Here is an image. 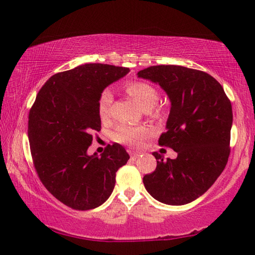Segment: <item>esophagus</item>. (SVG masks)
<instances>
[{"instance_id": "obj_1", "label": "esophagus", "mask_w": 255, "mask_h": 255, "mask_svg": "<svg viewBox=\"0 0 255 255\" xmlns=\"http://www.w3.org/2000/svg\"><path fill=\"white\" fill-rule=\"evenodd\" d=\"M139 152H135V151H131L130 153H129V155H130V159L131 160H136L139 157Z\"/></svg>"}]
</instances>
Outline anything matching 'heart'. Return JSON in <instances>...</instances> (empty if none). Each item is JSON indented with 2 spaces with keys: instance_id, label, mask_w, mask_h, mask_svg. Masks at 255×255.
Listing matches in <instances>:
<instances>
[{
  "instance_id": "b5f03b06",
  "label": "heart",
  "mask_w": 255,
  "mask_h": 255,
  "mask_svg": "<svg viewBox=\"0 0 255 255\" xmlns=\"http://www.w3.org/2000/svg\"><path fill=\"white\" fill-rule=\"evenodd\" d=\"M127 94L132 100L137 102L143 109L152 116H158L159 110L154 108V104L159 100V93L153 86L149 82L140 81H131L127 83L126 86ZM113 102V94L110 89H104L98 98V115L102 119L108 118ZM149 129L144 126H130V125H120L115 132V139L119 143L129 144V145H136L143 139L145 136L149 135Z\"/></svg>"
}]
</instances>
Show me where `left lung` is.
I'll return each mask as SVG.
<instances>
[{
	"mask_svg": "<svg viewBox=\"0 0 255 255\" xmlns=\"http://www.w3.org/2000/svg\"><path fill=\"white\" fill-rule=\"evenodd\" d=\"M138 78L158 83L168 95L170 112L159 144L177 152L143 177L146 191L160 203L185 205L210 189L230 154L233 108L222 86L206 72L177 65L150 66Z\"/></svg>",
	"mask_w": 255,
	"mask_h": 255,
	"instance_id": "left-lung-1",
	"label": "left lung"
}]
</instances>
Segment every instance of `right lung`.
Listing matches in <instances>:
<instances>
[{
	"label": "right lung",
	"instance_id": "1",
	"mask_svg": "<svg viewBox=\"0 0 255 255\" xmlns=\"http://www.w3.org/2000/svg\"><path fill=\"white\" fill-rule=\"evenodd\" d=\"M127 67L85 64L57 73L44 83L28 116L33 164L55 198L78 211L101 206L115 189L117 170L129 154L120 144L88 155L93 131L101 130L98 98L125 77Z\"/></svg>",
	"mask_w": 255,
	"mask_h": 255
}]
</instances>
